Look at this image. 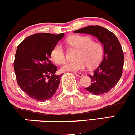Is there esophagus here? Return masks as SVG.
Listing matches in <instances>:
<instances>
[{
	"label": "esophagus",
	"instance_id": "obj_1",
	"mask_svg": "<svg viewBox=\"0 0 135 135\" xmlns=\"http://www.w3.org/2000/svg\"><path fill=\"white\" fill-rule=\"evenodd\" d=\"M74 74H75V75H76V76L79 77H81L83 76V74H81V73H79V72H74Z\"/></svg>",
	"mask_w": 135,
	"mask_h": 135
}]
</instances>
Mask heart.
Instances as JSON below:
<instances>
[{"label": "heart", "mask_w": 135, "mask_h": 135, "mask_svg": "<svg viewBox=\"0 0 135 135\" xmlns=\"http://www.w3.org/2000/svg\"><path fill=\"white\" fill-rule=\"evenodd\" d=\"M66 42L70 46L77 48L78 51L75 61L66 62L61 67L63 72H78L89 67L93 69L101 62L103 56V48L98 42L93 41L89 36L80 35H71ZM51 57L56 64L61 65L65 61V54L60 44L55 45L51 52Z\"/></svg>", "instance_id": "1"}]
</instances>
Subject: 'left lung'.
Returning a JSON list of instances; mask_svg holds the SVG:
<instances>
[{
  "mask_svg": "<svg viewBox=\"0 0 135 135\" xmlns=\"http://www.w3.org/2000/svg\"><path fill=\"white\" fill-rule=\"evenodd\" d=\"M95 36L103 44L104 55L101 63L90 77L91 85L85 89L94 94L106 93L117 84L122 74L124 53L121 45L115 34L98 25H91L74 31Z\"/></svg>",
  "mask_w": 135,
  "mask_h": 135,
  "instance_id": "left-lung-1",
  "label": "left lung"
}]
</instances>
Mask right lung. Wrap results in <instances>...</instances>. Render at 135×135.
Instances as JSON below:
<instances>
[{
	"label": "right lung",
	"mask_w": 135,
	"mask_h": 135,
	"mask_svg": "<svg viewBox=\"0 0 135 135\" xmlns=\"http://www.w3.org/2000/svg\"><path fill=\"white\" fill-rule=\"evenodd\" d=\"M63 33H35L24 39L17 47L14 70L17 83L29 97L39 102L52 98L62 74L56 75L57 67L51 61L52 48Z\"/></svg>",
	"instance_id": "1"
}]
</instances>
